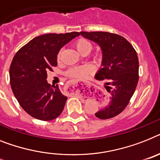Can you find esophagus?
I'll list each match as a JSON object with an SVG mask.
<instances>
[{"label": "esophagus", "mask_w": 160, "mask_h": 160, "mask_svg": "<svg viewBox=\"0 0 160 160\" xmlns=\"http://www.w3.org/2000/svg\"><path fill=\"white\" fill-rule=\"evenodd\" d=\"M74 84H83V85H87V86H92L91 84H89V83L88 82H85V83H84V82H78V81H74Z\"/></svg>", "instance_id": "1"}]
</instances>
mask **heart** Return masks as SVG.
I'll use <instances>...</instances> for the list:
<instances>
[{
  "mask_svg": "<svg viewBox=\"0 0 160 160\" xmlns=\"http://www.w3.org/2000/svg\"><path fill=\"white\" fill-rule=\"evenodd\" d=\"M75 46H76V49L83 55L89 53L93 48L92 43L86 38H79L75 43ZM61 54H62V51H60L59 53H58V60H60V58H61ZM94 58L99 60L100 59V55L96 54L94 56ZM93 71H94V68H93V66L85 65V66H81V67H71L67 71V75L70 77L76 78V79H84V78L88 77L89 75L93 74Z\"/></svg>",
  "mask_w": 160,
  "mask_h": 160,
  "instance_id": "b5f03b06",
  "label": "heart"
}]
</instances>
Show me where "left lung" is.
Wrapping results in <instances>:
<instances>
[{
	"label": "left lung",
	"mask_w": 160,
	"mask_h": 160,
	"mask_svg": "<svg viewBox=\"0 0 160 160\" xmlns=\"http://www.w3.org/2000/svg\"><path fill=\"white\" fill-rule=\"evenodd\" d=\"M83 37L99 45L102 67L95 75L98 80H108L107 103L95 113L100 119L118 116L132 98L139 80V61L136 50L125 38L108 32H80ZM105 97V95H103Z\"/></svg>",
	"instance_id": "obj_1"
}]
</instances>
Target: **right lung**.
<instances>
[{
  "label": "right lung",
  "mask_w": 160,
  "mask_h": 160,
  "mask_svg": "<svg viewBox=\"0 0 160 160\" xmlns=\"http://www.w3.org/2000/svg\"><path fill=\"white\" fill-rule=\"evenodd\" d=\"M80 33H47L34 38L22 47L10 67V81L19 105L31 117L42 121L58 118L67 97L47 81V71L58 66L60 49Z\"/></svg>",
  "instance_id": "1"
}]
</instances>
